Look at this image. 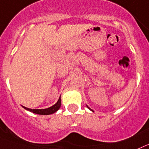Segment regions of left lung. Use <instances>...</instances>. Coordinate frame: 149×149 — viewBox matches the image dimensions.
Segmentation results:
<instances>
[{
  "instance_id": "left-lung-1",
  "label": "left lung",
  "mask_w": 149,
  "mask_h": 149,
  "mask_svg": "<svg viewBox=\"0 0 149 149\" xmlns=\"http://www.w3.org/2000/svg\"><path fill=\"white\" fill-rule=\"evenodd\" d=\"M87 107H88V109H90V110H91V111H92V112H93V110H92V109H90V108H89V107H88V106H87Z\"/></svg>"
}]
</instances>
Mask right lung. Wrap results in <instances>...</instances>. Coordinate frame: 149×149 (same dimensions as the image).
<instances>
[{
    "label": "right lung",
    "mask_w": 149,
    "mask_h": 149,
    "mask_svg": "<svg viewBox=\"0 0 149 149\" xmlns=\"http://www.w3.org/2000/svg\"><path fill=\"white\" fill-rule=\"evenodd\" d=\"M61 105V97H59L58 100L55 103V105H53L52 107H49L47 109H32L27 108V107H22L23 108L25 109L26 110L32 112L35 114H38V115H51V114L55 113L57 111L60 109Z\"/></svg>",
    "instance_id": "1"
}]
</instances>
